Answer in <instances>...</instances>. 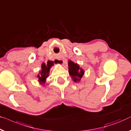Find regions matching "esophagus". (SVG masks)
<instances>
[{
	"label": "esophagus",
	"instance_id": "esophagus-1",
	"mask_svg": "<svg viewBox=\"0 0 131 131\" xmlns=\"http://www.w3.org/2000/svg\"><path fill=\"white\" fill-rule=\"evenodd\" d=\"M59 60L60 63H61V64H63L64 63V61L62 60Z\"/></svg>",
	"mask_w": 131,
	"mask_h": 131
}]
</instances>
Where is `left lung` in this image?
<instances>
[{
	"label": "left lung",
	"mask_w": 131,
	"mask_h": 131,
	"mask_svg": "<svg viewBox=\"0 0 131 131\" xmlns=\"http://www.w3.org/2000/svg\"><path fill=\"white\" fill-rule=\"evenodd\" d=\"M69 74L71 75L73 80L76 82L77 81H80L81 77H83L84 71L80 69L79 65L74 63L71 61H69Z\"/></svg>",
	"instance_id": "1"
}]
</instances>
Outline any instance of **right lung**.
Masks as SVG:
<instances>
[{"label":"right lung","instance_id":"obj_1","mask_svg":"<svg viewBox=\"0 0 131 131\" xmlns=\"http://www.w3.org/2000/svg\"><path fill=\"white\" fill-rule=\"evenodd\" d=\"M55 63H56V61H55ZM54 64V62L48 61L47 62V64L43 63L42 64V71H41V75H38L39 81L41 83H44L46 80L47 77L48 75V73L50 71V69L51 66Z\"/></svg>","mask_w":131,"mask_h":131}]
</instances>
